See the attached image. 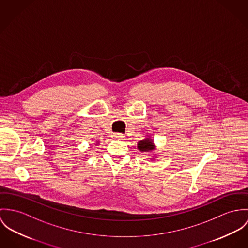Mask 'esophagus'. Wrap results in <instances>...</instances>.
<instances>
[{
  "mask_svg": "<svg viewBox=\"0 0 248 248\" xmlns=\"http://www.w3.org/2000/svg\"><path fill=\"white\" fill-rule=\"evenodd\" d=\"M113 137L116 138V139H124V136L123 134H121V133H114Z\"/></svg>",
  "mask_w": 248,
  "mask_h": 248,
  "instance_id": "34e87169",
  "label": "esophagus"
}]
</instances>
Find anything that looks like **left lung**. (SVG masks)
I'll return each instance as SVG.
<instances>
[{"instance_id": "8db88e82", "label": "left lung", "mask_w": 248, "mask_h": 248, "mask_svg": "<svg viewBox=\"0 0 248 248\" xmlns=\"http://www.w3.org/2000/svg\"><path fill=\"white\" fill-rule=\"evenodd\" d=\"M138 149L141 152H150L155 149V144L153 143L152 139L145 138L138 142Z\"/></svg>"}]
</instances>
